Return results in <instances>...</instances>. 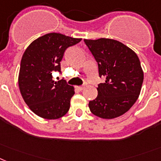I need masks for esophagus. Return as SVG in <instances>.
<instances>
[{"label": "esophagus", "mask_w": 161, "mask_h": 161, "mask_svg": "<svg viewBox=\"0 0 161 161\" xmlns=\"http://www.w3.org/2000/svg\"><path fill=\"white\" fill-rule=\"evenodd\" d=\"M86 87H87V84H84V85H82V86H79L78 88L79 89L80 91H82V90H83V89H84Z\"/></svg>", "instance_id": "obj_1"}]
</instances>
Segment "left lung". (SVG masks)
<instances>
[{"label":"left lung","mask_w":161,"mask_h":161,"mask_svg":"<svg viewBox=\"0 0 161 161\" xmlns=\"http://www.w3.org/2000/svg\"><path fill=\"white\" fill-rule=\"evenodd\" d=\"M84 42L98 64L100 77L106 78L98 85L97 98L89 101V109L101 119L119 117L134 105L141 92L144 74L138 56L114 39Z\"/></svg>","instance_id":"8db88e82"}]
</instances>
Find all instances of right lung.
<instances>
[{
  "instance_id": "add662e5",
  "label": "right lung",
  "mask_w": 161,
  "mask_h": 161,
  "mask_svg": "<svg viewBox=\"0 0 161 161\" xmlns=\"http://www.w3.org/2000/svg\"><path fill=\"white\" fill-rule=\"evenodd\" d=\"M81 40L50 32L34 40L24 51L19 73V87L25 103L39 117L56 119L69 110L74 87L64 79L53 80L52 72H60L64 51Z\"/></svg>"
}]
</instances>
